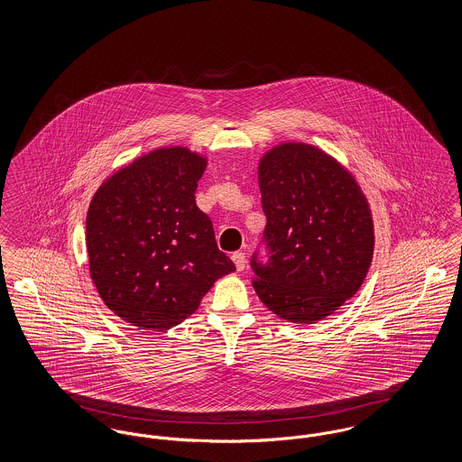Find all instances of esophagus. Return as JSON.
I'll list each match as a JSON object with an SVG mask.
<instances>
[{
  "label": "esophagus",
  "instance_id": "obj_1",
  "mask_svg": "<svg viewBox=\"0 0 462 462\" xmlns=\"http://www.w3.org/2000/svg\"><path fill=\"white\" fill-rule=\"evenodd\" d=\"M232 260H234V263H236L239 272H242V270L245 268V254L241 253V251H239V253H234V254H232Z\"/></svg>",
  "mask_w": 462,
  "mask_h": 462
}]
</instances>
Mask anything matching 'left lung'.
<instances>
[{
  "label": "left lung",
  "instance_id": "left-lung-1",
  "mask_svg": "<svg viewBox=\"0 0 462 462\" xmlns=\"http://www.w3.org/2000/svg\"><path fill=\"white\" fill-rule=\"evenodd\" d=\"M260 190L266 260L254 251L253 287L289 322L322 320L352 298L369 272V204L339 162L305 143H282L264 154Z\"/></svg>",
  "mask_w": 462,
  "mask_h": 462
}]
</instances>
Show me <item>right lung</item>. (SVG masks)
I'll return each instance as SVG.
<instances>
[{"instance_id": "1", "label": "right lung", "mask_w": 462, "mask_h": 462, "mask_svg": "<svg viewBox=\"0 0 462 462\" xmlns=\"http://www.w3.org/2000/svg\"><path fill=\"white\" fill-rule=\"evenodd\" d=\"M206 159L183 147L142 155L110 176L87 217L89 273L104 303L132 326L168 330L236 270L196 204Z\"/></svg>"}]
</instances>
